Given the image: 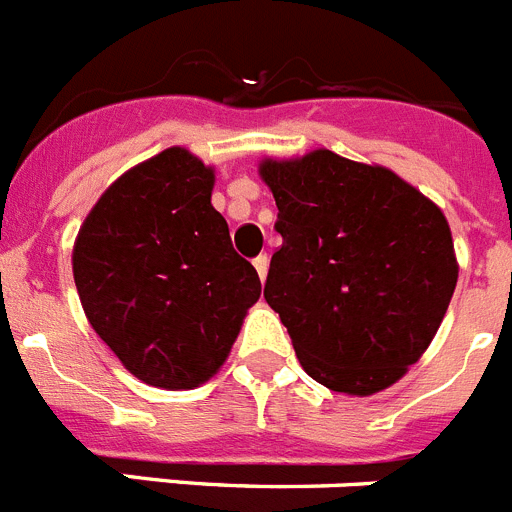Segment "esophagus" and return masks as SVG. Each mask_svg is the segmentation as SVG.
<instances>
[{
	"mask_svg": "<svg viewBox=\"0 0 512 512\" xmlns=\"http://www.w3.org/2000/svg\"><path fill=\"white\" fill-rule=\"evenodd\" d=\"M255 270H257V275H260V281H265V278H268V268H270V260H268V255H260V257H255Z\"/></svg>",
	"mask_w": 512,
	"mask_h": 512,
	"instance_id": "esophagus-1",
	"label": "esophagus"
}]
</instances>
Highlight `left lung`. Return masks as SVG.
Returning <instances> with one entry per match:
<instances>
[{
	"mask_svg": "<svg viewBox=\"0 0 512 512\" xmlns=\"http://www.w3.org/2000/svg\"><path fill=\"white\" fill-rule=\"evenodd\" d=\"M283 237L265 301L311 379L368 397L417 363L459 265L441 208L386 167L317 149L260 164Z\"/></svg>",
	"mask_w": 512,
	"mask_h": 512,
	"instance_id": "1",
	"label": "left lung"
}]
</instances>
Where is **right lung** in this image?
<instances>
[{
	"mask_svg": "<svg viewBox=\"0 0 512 512\" xmlns=\"http://www.w3.org/2000/svg\"><path fill=\"white\" fill-rule=\"evenodd\" d=\"M211 190V167L172 146L118 177L79 229L71 265L84 314L144 384L211 379L260 299Z\"/></svg>",
	"mask_w": 512,
	"mask_h": 512,
	"instance_id": "add662e5",
	"label": "right lung"
}]
</instances>
